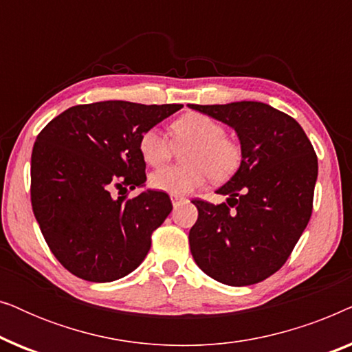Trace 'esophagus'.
Masks as SVG:
<instances>
[{"mask_svg": "<svg viewBox=\"0 0 352 352\" xmlns=\"http://www.w3.org/2000/svg\"><path fill=\"white\" fill-rule=\"evenodd\" d=\"M171 201H173V205L176 206L177 204H181V201H186V199L181 195H171Z\"/></svg>", "mask_w": 352, "mask_h": 352, "instance_id": "esophagus-1", "label": "esophagus"}]
</instances>
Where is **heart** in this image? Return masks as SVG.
Returning <instances> with one entry per match:
<instances>
[{
  "label": "heart",
  "mask_w": 352,
  "mask_h": 352,
  "mask_svg": "<svg viewBox=\"0 0 352 352\" xmlns=\"http://www.w3.org/2000/svg\"><path fill=\"white\" fill-rule=\"evenodd\" d=\"M173 141L158 128H148L139 139V152L151 166L171 160L175 147H187L182 153L184 166H168L152 173L148 182L153 189L182 195L200 189L206 179H229L242 163L243 151L237 139L226 134L218 120L205 113H186L171 124Z\"/></svg>",
  "instance_id": "1"
}]
</instances>
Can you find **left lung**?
<instances>
[{
    "mask_svg": "<svg viewBox=\"0 0 352 352\" xmlns=\"http://www.w3.org/2000/svg\"><path fill=\"white\" fill-rule=\"evenodd\" d=\"M189 107L232 126L243 151L239 171L218 189L228 201L192 200L199 210L189 232L192 256L226 285L263 282L287 263L311 219L314 147L295 118L267 104Z\"/></svg>",
    "mask_w": 352,
    "mask_h": 352,
    "instance_id": "left-lung-1",
    "label": "left lung"
}]
</instances>
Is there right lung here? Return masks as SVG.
<instances>
[{
  "instance_id": "1",
  "label": "right lung",
  "mask_w": 352,
  "mask_h": 352,
  "mask_svg": "<svg viewBox=\"0 0 352 352\" xmlns=\"http://www.w3.org/2000/svg\"><path fill=\"white\" fill-rule=\"evenodd\" d=\"M179 109L126 100L81 104L38 134L30 168L33 214L52 254L74 276L112 282L146 258L173 204L162 190L128 197L147 179L139 139Z\"/></svg>"
}]
</instances>
